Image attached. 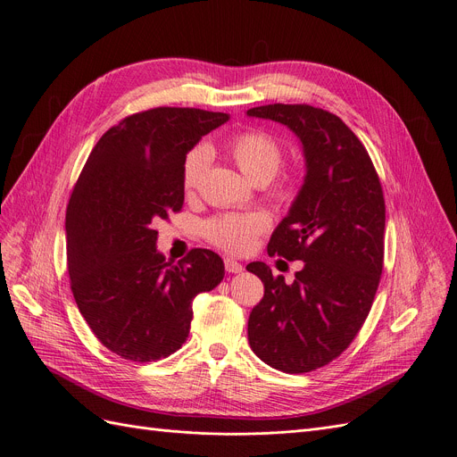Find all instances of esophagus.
<instances>
[{
  "label": "esophagus",
  "instance_id": "obj_1",
  "mask_svg": "<svg viewBox=\"0 0 457 457\" xmlns=\"http://www.w3.org/2000/svg\"><path fill=\"white\" fill-rule=\"evenodd\" d=\"M225 270L228 273H241V271H244V265L236 262L234 258H225Z\"/></svg>",
  "mask_w": 457,
  "mask_h": 457
}]
</instances>
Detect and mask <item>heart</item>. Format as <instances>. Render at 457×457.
Instances as JSON below:
<instances>
[{
    "mask_svg": "<svg viewBox=\"0 0 457 457\" xmlns=\"http://www.w3.org/2000/svg\"><path fill=\"white\" fill-rule=\"evenodd\" d=\"M227 151L236 160L237 168L244 171L253 182L263 184L270 195L278 204H287L297 194V179L293 175L277 177L282 166L284 151L282 145L260 129L241 130L227 142ZM210 160V151L204 145H195L187 151L182 162V187L186 194H192L201 182ZM270 227V216L262 210L254 212H230L220 213L204 223V237L212 245L230 253L245 254L253 249L254 241Z\"/></svg>",
    "mask_w": 457,
    "mask_h": 457,
    "instance_id": "obj_1",
    "label": "heart"
}]
</instances>
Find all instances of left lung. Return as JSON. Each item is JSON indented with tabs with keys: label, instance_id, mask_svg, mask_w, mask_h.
Listing matches in <instances>:
<instances>
[{
	"label": "left lung",
	"instance_id": "8db88e82",
	"mask_svg": "<svg viewBox=\"0 0 457 457\" xmlns=\"http://www.w3.org/2000/svg\"><path fill=\"white\" fill-rule=\"evenodd\" d=\"M249 116L287 125L303 142L306 179L267 253L304 262L295 280L253 262L263 299L249 315L253 353L282 372L328 365L353 343L384 267L386 201L372 160L336 114L312 104H263Z\"/></svg>",
	"mask_w": 457,
	"mask_h": 457
}]
</instances>
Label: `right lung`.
Returning a JSON list of instances; mask_svg holds the SVG:
<instances>
[{
  "instance_id": "1",
  "label": "right lung",
  "mask_w": 457,
  "mask_h": 457,
  "mask_svg": "<svg viewBox=\"0 0 457 457\" xmlns=\"http://www.w3.org/2000/svg\"><path fill=\"white\" fill-rule=\"evenodd\" d=\"M228 114L182 106L130 114L106 130L66 208L73 299L103 346L129 361H156L182 346L197 293L225 277L223 260L192 249L173 263L154 247V223L184 204L182 162Z\"/></svg>"
}]
</instances>
